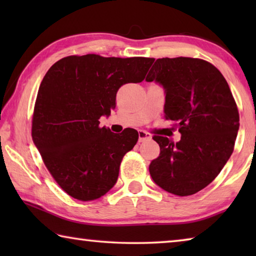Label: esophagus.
<instances>
[{"instance_id":"1","label":"esophagus","mask_w":256,"mask_h":256,"mask_svg":"<svg viewBox=\"0 0 256 256\" xmlns=\"http://www.w3.org/2000/svg\"><path fill=\"white\" fill-rule=\"evenodd\" d=\"M151 138V134L146 131H138V142H144V140Z\"/></svg>"}]
</instances>
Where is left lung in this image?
<instances>
[{"label":"left lung","instance_id":"obj_1","mask_svg":"<svg viewBox=\"0 0 256 256\" xmlns=\"http://www.w3.org/2000/svg\"><path fill=\"white\" fill-rule=\"evenodd\" d=\"M146 81L164 90V118L176 123L180 140L154 136L160 154L150 175L159 188L178 196L196 194L214 180L230 158L240 115L226 79L206 60L158 58Z\"/></svg>","mask_w":256,"mask_h":256}]
</instances>
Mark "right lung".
<instances>
[{
	"label": "right lung",
	"mask_w": 256,
	"mask_h": 256,
	"mask_svg": "<svg viewBox=\"0 0 256 256\" xmlns=\"http://www.w3.org/2000/svg\"><path fill=\"white\" fill-rule=\"evenodd\" d=\"M154 58L68 56L42 79L32 118V140L47 170L68 196L102 198L116 184L124 154L138 138L136 130L112 133L99 126L115 108L120 86L144 80Z\"/></svg>",
	"instance_id": "add662e5"
}]
</instances>
